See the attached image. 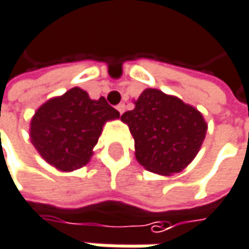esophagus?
<instances>
[{
  "label": "esophagus",
  "mask_w": 249,
  "mask_h": 249,
  "mask_svg": "<svg viewBox=\"0 0 249 249\" xmlns=\"http://www.w3.org/2000/svg\"><path fill=\"white\" fill-rule=\"evenodd\" d=\"M117 109H118V112H120V114H124L125 105H124V104H120V105L117 107Z\"/></svg>",
  "instance_id": "34e87169"
}]
</instances>
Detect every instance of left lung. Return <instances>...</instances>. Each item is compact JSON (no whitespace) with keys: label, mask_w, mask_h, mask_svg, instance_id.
I'll return each instance as SVG.
<instances>
[{"label":"left lung","mask_w":249,"mask_h":249,"mask_svg":"<svg viewBox=\"0 0 249 249\" xmlns=\"http://www.w3.org/2000/svg\"><path fill=\"white\" fill-rule=\"evenodd\" d=\"M121 121L135 142V159L148 172L170 176L186 169L206 137L200 111L173 95L147 88Z\"/></svg>","instance_id":"left-lung-1"}]
</instances>
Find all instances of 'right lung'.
Masks as SVG:
<instances>
[{"label": "right lung", "instance_id": "add662e5", "mask_svg": "<svg viewBox=\"0 0 249 249\" xmlns=\"http://www.w3.org/2000/svg\"><path fill=\"white\" fill-rule=\"evenodd\" d=\"M120 118L105 98L90 99L88 92L72 88L44 102L30 123V140L38 154L60 172L86 166L108 121Z\"/></svg>", "mask_w": 249, "mask_h": 249}]
</instances>
